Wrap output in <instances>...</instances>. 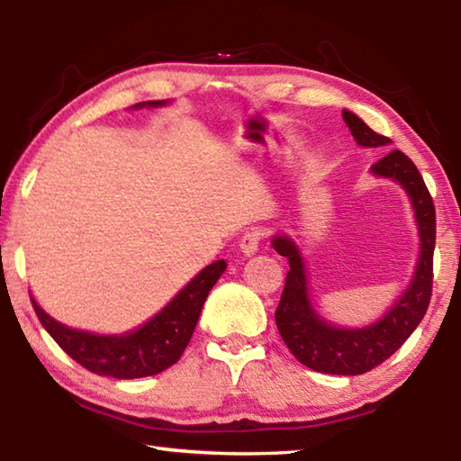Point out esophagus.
I'll list each match as a JSON object with an SVG mask.
<instances>
[{
    "label": "esophagus",
    "instance_id": "1",
    "mask_svg": "<svg viewBox=\"0 0 461 461\" xmlns=\"http://www.w3.org/2000/svg\"><path fill=\"white\" fill-rule=\"evenodd\" d=\"M260 238H262V233H260V231H256V230H252V231H246V233H244V238L240 240V249H241V254H244V256H254L256 252H258Z\"/></svg>",
    "mask_w": 461,
    "mask_h": 461
}]
</instances>
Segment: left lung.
<instances>
[{
  "mask_svg": "<svg viewBox=\"0 0 461 461\" xmlns=\"http://www.w3.org/2000/svg\"><path fill=\"white\" fill-rule=\"evenodd\" d=\"M341 118L352 131L357 146L380 148L390 140L374 131L354 112L343 109ZM370 173L378 178H390L407 193L419 236V256L409 280L399 299L386 309L376 321L364 327H343L325 319L315 309L309 291V270L301 248L288 233L278 231L270 244L280 256H286L288 267L283 296L275 313L276 327L293 356L307 368L338 374V376H357L388 360L409 335L417 330L423 319L433 283V249H435V207L423 176L412 165L409 156L401 150L388 152Z\"/></svg>",
  "mask_w": 461,
  "mask_h": 461,
  "instance_id": "left-lung-1",
  "label": "left lung"
}]
</instances>
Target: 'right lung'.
Masks as SVG:
<instances>
[{
	"label": "right lung",
	"instance_id": "add662e5",
	"mask_svg": "<svg viewBox=\"0 0 461 461\" xmlns=\"http://www.w3.org/2000/svg\"><path fill=\"white\" fill-rule=\"evenodd\" d=\"M170 101H142L131 109L165 107ZM228 268L225 260H215L194 275L158 313L136 330L123 333H93L75 330L57 321L38 305L34 296L32 305L38 319L50 338L89 372L99 376H112L120 380L144 378L160 374L178 362L185 348L189 346L191 335L197 327L201 309L213 285Z\"/></svg>",
	"mask_w": 461,
	"mask_h": 461
}]
</instances>
